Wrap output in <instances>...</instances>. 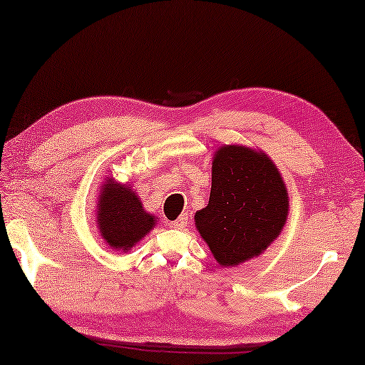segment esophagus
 <instances>
[{"label": "esophagus", "instance_id": "esophagus-1", "mask_svg": "<svg viewBox=\"0 0 365 365\" xmlns=\"http://www.w3.org/2000/svg\"><path fill=\"white\" fill-rule=\"evenodd\" d=\"M171 226H173V228H176V230L186 228V226H187V215H181V217L171 223Z\"/></svg>", "mask_w": 365, "mask_h": 365}]
</instances>
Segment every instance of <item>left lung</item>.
Segmentation results:
<instances>
[{
  "mask_svg": "<svg viewBox=\"0 0 365 365\" xmlns=\"http://www.w3.org/2000/svg\"><path fill=\"white\" fill-rule=\"evenodd\" d=\"M288 215V187L265 152L231 143L213 153L210 199L194 222L220 265L236 267L264 254Z\"/></svg>",
  "mask_w": 365,
  "mask_h": 365,
  "instance_id": "8db88e82",
  "label": "left lung"
}]
</instances>
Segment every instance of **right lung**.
<instances>
[{
    "label": "right lung",
    "instance_id": "right-lung-1",
    "mask_svg": "<svg viewBox=\"0 0 365 365\" xmlns=\"http://www.w3.org/2000/svg\"><path fill=\"white\" fill-rule=\"evenodd\" d=\"M97 228L106 246L130 252L150 232L160 218L143 210L139 194L129 184H119L115 178H103L97 197Z\"/></svg>",
    "mask_w": 365,
    "mask_h": 365
}]
</instances>
